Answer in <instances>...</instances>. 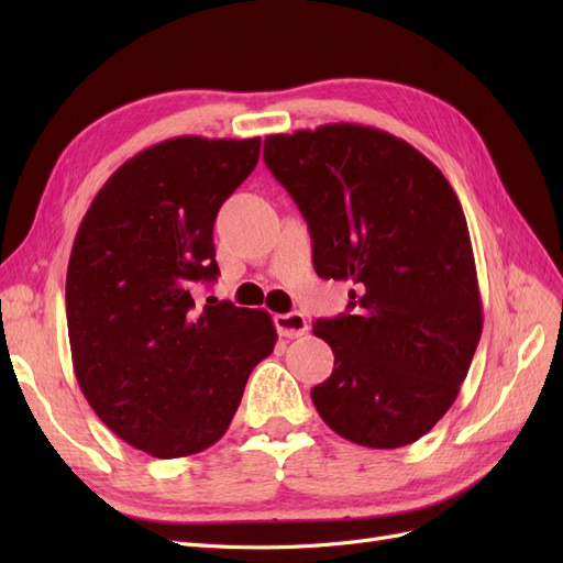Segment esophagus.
Instances as JSON below:
<instances>
[{"label":"esophagus","instance_id":"obj_1","mask_svg":"<svg viewBox=\"0 0 563 563\" xmlns=\"http://www.w3.org/2000/svg\"><path fill=\"white\" fill-rule=\"evenodd\" d=\"M275 327H277L279 335H284V338H300V335L308 333V319H305L300 312L277 314Z\"/></svg>","mask_w":563,"mask_h":563}]
</instances>
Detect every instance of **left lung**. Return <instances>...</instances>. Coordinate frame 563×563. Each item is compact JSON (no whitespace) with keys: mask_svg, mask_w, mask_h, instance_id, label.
I'll use <instances>...</instances> for the list:
<instances>
[{"mask_svg":"<svg viewBox=\"0 0 563 563\" xmlns=\"http://www.w3.org/2000/svg\"><path fill=\"white\" fill-rule=\"evenodd\" d=\"M263 159L308 220L317 275L354 284L347 312L314 321L335 356L310 391L321 420L360 446L413 444L455 401L482 338L453 187L413 145L360 124L267 135Z\"/></svg>","mask_w":563,"mask_h":563,"instance_id":"8db88e82","label":"left lung"}]
</instances>
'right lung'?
Masks as SVG:
<instances>
[{
  "mask_svg": "<svg viewBox=\"0 0 563 563\" xmlns=\"http://www.w3.org/2000/svg\"><path fill=\"white\" fill-rule=\"evenodd\" d=\"M258 157L261 139L152 145L117 168L77 230L65 282L77 383L119 439L155 457L216 444L275 350L265 310L195 300L220 275L218 209Z\"/></svg>",
  "mask_w": 563,
  "mask_h": 563,
  "instance_id": "add662e5",
  "label": "right lung"
}]
</instances>
